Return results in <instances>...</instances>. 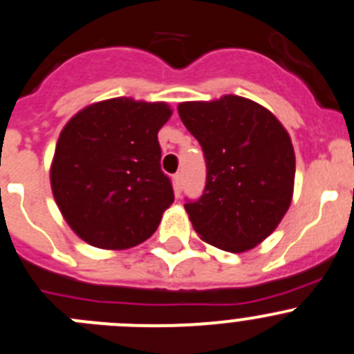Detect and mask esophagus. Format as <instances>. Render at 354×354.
<instances>
[{
    "label": "esophagus",
    "mask_w": 354,
    "mask_h": 354,
    "mask_svg": "<svg viewBox=\"0 0 354 354\" xmlns=\"http://www.w3.org/2000/svg\"><path fill=\"white\" fill-rule=\"evenodd\" d=\"M183 184H184V174L183 171H177V174L174 175V187L177 196H179L180 191H183Z\"/></svg>",
    "instance_id": "34e87169"
}]
</instances>
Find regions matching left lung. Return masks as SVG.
Listing matches in <instances>:
<instances>
[{
  "mask_svg": "<svg viewBox=\"0 0 354 354\" xmlns=\"http://www.w3.org/2000/svg\"><path fill=\"white\" fill-rule=\"evenodd\" d=\"M207 163V184L186 212L200 238L225 252L250 250L287 214L295 154L287 130L266 107L238 95L179 104Z\"/></svg>",
  "mask_w": 354,
  "mask_h": 354,
  "instance_id": "obj_1",
  "label": "left lung"
}]
</instances>
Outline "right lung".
I'll use <instances>...</instances> for the list:
<instances>
[{"label":"right lung","mask_w":354,"mask_h":354,"mask_svg":"<svg viewBox=\"0 0 354 354\" xmlns=\"http://www.w3.org/2000/svg\"><path fill=\"white\" fill-rule=\"evenodd\" d=\"M170 114L165 102L118 97L85 107L64 127L50 180L64 218L86 243L121 250L156 231L175 198L158 142Z\"/></svg>","instance_id":"add662e5"}]
</instances>
